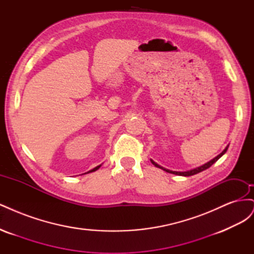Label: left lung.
Segmentation results:
<instances>
[{
    "instance_id": "left-lung-1",
    "label": "left lung",
    "mask_w": 254,
    "mask_h": 254,
    "mask_svg": "<svg viewBox=\"0 0 254 254\" xmlns=\"http://www.w3.org/2000/svg\"><path fill=\"white\" fill-rule=\"evenodd\" d=\"M228 147H229V146H227V147L224 149V151H222L221 153H219V155H218L217 157H215L214 159H212L211 161H209V162H207V163H205V164H203V165H201V166H199V167H196V168H194V170L188 171V172H173V171H170V170H166V168H164V167H162V166H160L159 164H157V163L155 162V161H152V160H150V161H151V163H152L153 165H155L156 167H159V168H161V170H163V171H165V172H167V173H171V174H174V175H179V176H184V177H189V176H193V175H196V174H198V173H200V172L206 170V168H209L210 166H212L222 155H225L227 149H228Z\"/></svg>"
}]
</instances>
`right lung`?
Here are the masks:
<instances>
[{"label":"right lung","instance_id":"1","mask_svg":"<svg viewBox=\"0 0 254 254\" xmlns=\"http://www.w3.org/2000/svg\"><path fill=\"white\" fill-rule=\"evenodd\" d=\"M99 167H101V165H98V166L94 167V168H93V170H91V171H90V172H88V173H92V172H95L96 170H98V168H99Z\"/></svg>","mask_w":254,"mask_h":254}]
</instances>
